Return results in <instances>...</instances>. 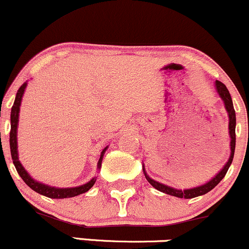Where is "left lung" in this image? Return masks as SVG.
<instances>
[{
  "label": "left lung",
  "mask_w": 249,
  "mask_h": 249,
  "mask_svg": "<svg viewBox=\"0 0 249 249\" xmlns=\"http://www.w3.org/2000/svg\"><path fill=\"white\" fill-rule=\"evenodd\" d=\"M215 88L216 91H217L218 96L222 98V101L224 102V107H226V110L228 113L229 116V135H231V157H229L228 161L226 162L223 168L213 178H211L208 183L203 184V185L196 186V188L192 189H185V190H178V189H173L171 186L165 185V184L159 183V181L154 180V179L149 178L148 175L146 173L145 168L142 166L143 173H145V177L148 183L153 186L154 189L159 190V191L164 192V194L171 195V196L178 197V198H194V197H198L202 196V195L208 194V192L211 191L218 183L224 178L226 176L227 171H228L229 166H231L232 158H234V152H235V141H236V136H235V125H236V116H235V110H234V106H232V101H231V96L229 93L228 89H227L226 85L220 81L215 82Z\"/></svg>",
  "instance_id": "8db88e82"
}]
</instances>
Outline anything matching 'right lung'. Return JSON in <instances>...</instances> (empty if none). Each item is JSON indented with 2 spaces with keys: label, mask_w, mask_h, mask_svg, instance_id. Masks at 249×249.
Listing matches in <instances>:
<instances>
[{
  "label": "right lung",
  "mask_w": 249,
  "mask_h": 249,
  "mask_svg": "<svg viewBox=\"0 0 249 249\" xmlns=\"http://www.w3.org/2000/svg\"><path fill=\"white\" fill-rule=\"evenodd\" d=\"M26 87H27V82L23 83L22 85L20 87V89L18 90L17 92V97H15L14 104L12 107V113H10V138H9V143H10V153H12V159L13 162H14V166L17 168L18 173L20 175V177L23 179L26 184L31 188L32 190H34L38 194L42 195V196H46L49 198H70V197H74L78 196V195L84 194V192L89 191L90 189L92 188L93 184L96 181V177L92 178L91 180L88 181L87 184H83L81 186H76V188H54V186H50L46 185V184H42L40 181H36V179H33L31 176L28 175L27 171L25 170V167L22 166V164L18 160V113H20V106H21V101H22V96L25 93ZM107 148L103 149L101 152V157L100 160H98L97 164V168L100 170L101 165H102V159L104 153H106Z\"/></svg>",
  "instance_id": "right-lung-1"
}]
</instances>
